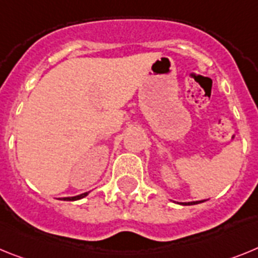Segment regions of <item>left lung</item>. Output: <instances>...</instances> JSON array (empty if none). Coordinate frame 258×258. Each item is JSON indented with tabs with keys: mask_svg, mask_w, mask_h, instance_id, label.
<instances>
[{
	"mask_svg": "<svg viewBox=\"0 0 258 258\" xmlns=\"http://www.w3.org/2000/svg\"><path fill=\"white\" fill-rule=\"evenodd\" d=\"M204 201H207V200H200V201H189V203H178V204H180V205H196V204L204 203Z\"/></svg>",
	"mask_w": 258,
	"mask_h": 258,
	"instance_id": "8db88e82",
	"label": "left lung"
}]
</instances>
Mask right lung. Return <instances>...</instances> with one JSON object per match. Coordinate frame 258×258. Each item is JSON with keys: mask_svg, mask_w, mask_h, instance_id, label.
I'll return each mask as SVG.
<instances>
[{"mask_svg": "<svg viewBox=\"0 0 258 258\" xmlns=\"http://www.w3.org/2000/svg\"><path fill=\"white\" fill-rule=\"evenodd\" d=\"M89 192H86V194H82V195H78V196H73V197H62L59 200H63V201H76V200H80L83 197H86Z\"/></svg>", "mask_w": 258, "mask_h": 258, "instance_id": "add662e5", "label": "right lung"}]
</instances>
